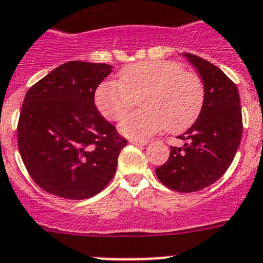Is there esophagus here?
Here are the masks:
<instances>
[{"label": "esophagus", "mask_w": 263, "mask_h": 263, "mask_svg": "<svg viewBox=\"0 0 263 263\" xmlns=\"http://www.w3.org/2000/svg\"><path fill=\"white\" fill-rule=\"evenodd\" d=\"M129 141H131L132 144H135V145H147L148 144L147 140H138V139H131Z\"/></svg>", "instance_id": "34e87169"}]
</instances>
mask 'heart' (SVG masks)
Listing matches in <instances>:
<instances>
[{
	"mask_svg": "<svg viewBox=\"0 0 263 263\" xmlns=\"http://www.w3.org/2000/svg\"><path fill=\"white\" fill-rule=\"evenodd\" d=\"M140 99L143 109L119 125L129 138H149L166 128L180 132L198 116L204 100L200 78L173 61L135 63L119 72L118 81H106L95 92L100 114L111 122L124 118Z\"/></svg>",
	"mask_w": 263,
	"mask_h": 263,
	"instance_id": "heart-1",
	"label": "heart"
}]
</instances>
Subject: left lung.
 I'll list each match as a JSON object with an SVG mask.
<instances>
[{"label":"left lung","instance_id":"8db88e82","mask_svg":"<svg viewBox=\"0 0 263 263\" xmlns=\"http://www.w3.org/2000/svg\"><path fill=\"white\" fill-rule=\"evenodd\" d=\"M204 83V102L197 120L171 147L170 159L156 168L166 188L191 193L212 185L227 172L241 143L242 114L237 86L222 70L195 54L182 52Z\"/></svg>","mask_w":263,"mask_h":263}]
</instances>
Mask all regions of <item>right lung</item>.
Instances as JSON below:
<instances>
[{
    "mask_svg": "<svg viewBox=\"0 0 263 263\" xmlns=\"http://www.w3.org/2000/svg\"><path fill=\"white\" fill-rule=\"evenodd\" d=\"M112 71L106 63L70 61L54 68L25 95L18 149L43 191L84 200L103 191L116 172L127 140L98 111L93 95Z\"/></svg>",
    "mask_w": 263,
    "mask_h": 263,
    "instance_id": "obj_1",
    "label": "right lung"
}]
</instances>
